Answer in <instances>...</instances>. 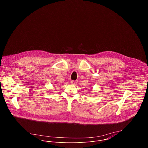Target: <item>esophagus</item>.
I'll return each mask as SVG.
<instances>
[{
    "label": "esophagus",
    "instance_id": "34e87169",
    "mask_svg": "<svg viewBox=\"0 0 148 148\" xmlns=\"http://www.w3.org/2000/svg\"><path fill=\"white\" fill-rule=\"evenodd\" d=\"M71 83L72 84H76V83H77V82L76 81H75V80H71Z\"/></svg>",
    "mask_w": 148,
    "mask_h": 148
}]
</instances>
